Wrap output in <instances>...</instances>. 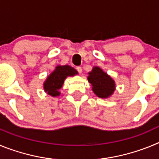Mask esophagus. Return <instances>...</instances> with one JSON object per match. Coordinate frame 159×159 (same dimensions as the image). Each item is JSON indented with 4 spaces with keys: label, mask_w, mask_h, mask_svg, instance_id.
<instances>
[{
    "label": "esophagus",
    "mask_w": 159,
    "mask_h": 159,
    "mask_svg": "<svg viewBox=\"0 0 159 159\" xmlns=\"http://www.w3.org/2000/svg\"><path fill=\"white\" fill-rule=\"evenodd\" d=\"M75 68H76L77 71H78L79 73H82V67H76Z\"/></svg>",
    "instance_id": "obj_1"
}]
</instances>
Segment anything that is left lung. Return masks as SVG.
Returning <instances> with one entry per match:
<instances>
[{"mask_svg":"<svg viewBox=\"0 0 159 159\" xmlns=\"http://www.w3.org/2000/svg\"><path fill=\"white\" fill-rule=\"evenodd\" d=\"M88 80L92 84L94 93L100 98L109 97L116 88L113 80L98 67H93L89 72Z\"/></svg>","mask_w":159,"mask_h":159,"instance_id":"left-lung-1","label":"left lung"}]
</instances>
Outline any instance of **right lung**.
<instances>
[{"label":"right lung","mask_w":159,"mask_h":159,"mask_svg":"<svg viewBox=\"0 0 159 159\" xmlns=\"http://www.w3.org/2000/svg\"><path fill=\"white\" fill-rule=\"evenodd\" d=\"M77 71L68 65L57 66L56 70L49 75L43 84V88L52 96L60 95L59 90L62 88L64 80L68 75H75Z\"/></svg>","instance_id":"right-lung-1"}]
</instances>
